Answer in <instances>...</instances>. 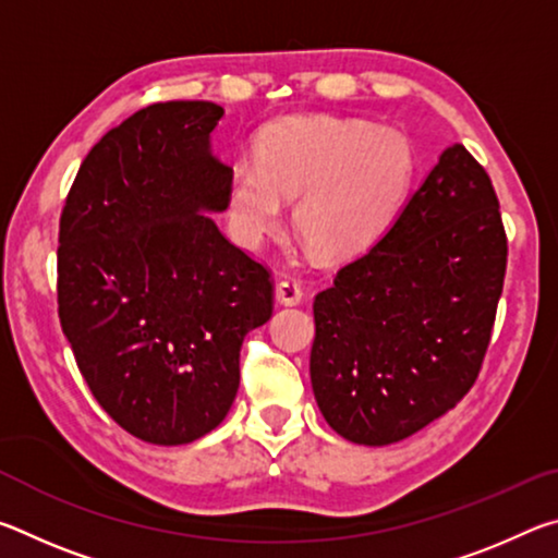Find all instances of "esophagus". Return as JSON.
<instances>
[{
    "instance_id": "1",
    "label": "esophagus",
    "mask_w": 558,
    "mask_h": 558,
    "mask_svg": "<svg viewBox=\"0 0 558 558\" xmlns=\"http://www.w3.org/2000/svg\"><path fill=\"white\" fill-rule=\"evenodd\" d=\"M276 298H278L280 305H298V302L302 300L300 282L292 280V278L280 280L278 288H276Z\"/></svg>"
}]
</instances>
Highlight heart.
<instances>
[{
	"instance_id": "obj_1",
	"label": "heart",
	"mask_w": 558,
	"mask_h": 558,
	"mask_svg": "<svg viewBox=\"0 0 558 558\" xmlns=\"http://www.w3.org/2000/svg\"><path fill=\"white\" fill-rule=\"evenodd\" d=\"M415 177V147L396 128L335 116L272 122L256 140V165L235 162L226 186L233 235L258 245L276 229L282 202L319 258L369 248L399 214Z\"/></svg>"
}]
</instances>
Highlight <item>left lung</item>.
<instances>
[{"label":"left lung","instance_id":"1","mask_svg":"<svg viewBox=\"0 0 558 558\" xmlns=\"http://www.w3.org/2000/svg\"><path fill=\"white\" fill-rule=\"evenodd\" d=\"M505 268L493 182L452 145L391 229L315 298L310 379L329 426L389 446L448 413L483 366Z\"/></svg>","mask_w":558,"mask_h":558}]
</instances>
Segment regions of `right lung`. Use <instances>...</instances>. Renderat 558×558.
<instances>
[{
  "mask_svg": "<svg viewBox=\"0 0 558 558\" xmlns=\"http://www.w3.org/2000/svg\"><path fill=\"white\" fill-rule=\"evenodd\" d=\"M223 108L137 110L90 149L59 226V317L112 421L184 446L226 418L243 337L272 315L268 268L226 239L231 167L211 155Z\"/></svg>",
  "mask_w": 558,
  "mask_h": 558,
  "instance_id": "obj_1",
  "label": "right lung"
}]
</instances>
